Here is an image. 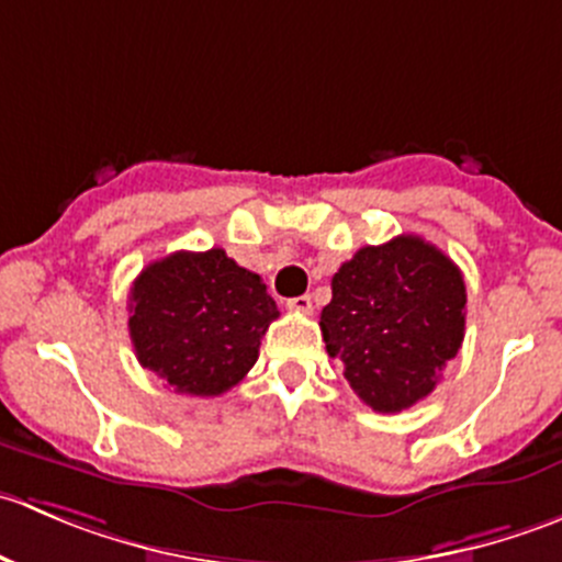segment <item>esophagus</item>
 <instances>
[{"instance_id":"obj_1","label":"esophagus","mask_w":562,"mask_h":562,"mask_svg":"<svg viewBox=\"0 0 562 562\" xmlns=\"http://www.w3.org/2000/svg\"><path fill=\"white\" fill-rule=\"evenodd\" d=\"M288 310H293V313L310 315V313H313V296H307V293H304V296L288 299Z\"/></svg>"}]
</instances>
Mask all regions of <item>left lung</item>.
Segmentation results:
<instances>
[{"label": "left lung", "mask_w": 562, "mask_h": 562, "mask_svg": "<svg viewBox=\"0 0 562 562\" xmlns=\"http://www.w3.org/2000/svg\"><path fill=\"white\" fill-rule=\"evenodd\" d=\"M464 280L422 236L361 247L339 266L321 313L323 342L378 413L429 396L464 339Z\"/></svg>", "instance_id": "obj_1"}]
</instances>
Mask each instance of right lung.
Here are the masks:
<instances>
[{"instance_id":"right-lung-1","label":"right lung","mask_w":562,"mask_h":562,"mask_svg":"<svg viewBox=\"0 0 562 562\" xmlns=\"http://www.w3.org/2000/svg\"><path fill=\"white\" fill-rule=\"evenodd\" d=\"M280 317L263 280L225 249L166 255L130 288V339L140 367L179 394L217 396L258 361L260 339Z\"/></svg>"}]
</instances>
